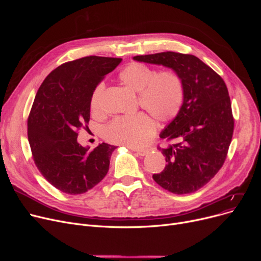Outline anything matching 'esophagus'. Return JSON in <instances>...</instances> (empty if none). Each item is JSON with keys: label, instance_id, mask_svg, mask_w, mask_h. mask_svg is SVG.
Instances as JSON below:
<instances>
[{"label": "esophagus", "instance_id": "34e87169", "mask_svg": "<svg viewBox=\"0 0 261 261\" xmlns=\"http://www.w3.org/2000/svg\"><path fill=\"white\" fill-rule=\"evenodd\" d=\"M130 149L132 151L138 153L140 156H145L150 151V149H136V148H130Z\"/></svg>", "mask_w": 261, "mask_h": 261}]
</instances>
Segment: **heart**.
Listing matches in <instances>:
<instances>
[{
	"label": "heart",
	"mask_w": 261,
	"mask_h": 261,
	"mask_svg": "<svg viewBox=\"0 0 261 261\" xmlns=\"http://www.w3.org/2000/svg\"><path fill=\"white\" fill-rule=\"evenodd\" d=\"M118 78L129 90L139 93V105L158 122H169L179 114L184 100V88L181 78L174 72L158 73L144 63L133 62L122 68ZM102 92V84L93 92L91 110L94 114L101 111ZM151 118L143 112L116 117L105 127L103 138L130 148L142 147L155 132V122Z\"/></svg>",
	"instance_id": "obj_1"
}]
</instances>
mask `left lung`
I'll return each instance as SVG.
<instances>
[{"instance_id":"left-lung-1","label":"left lung","mask_w":261,"mask_h":261,"mask_svg":"<svg viewBox=\"0 0 261 261\" xmlns=\"http://www.w3.org/2000/svg\"><path fill=\"white\" fill-rule=\"evenodd\" d=\"M133 59L169 67L182 80L180 112L160 134L173 144L158 148L167 164L152 177L172 194L195 193L220 170L232 138L234 118L225 82L194 55L164 51Z\"/></svg>"}]
</instances>
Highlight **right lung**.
Listing matches in <instances>:
<instances>
[{"mask_svg":"<svg viewBox=\"0 0 261 261\" xmlns=\"http://www.w3.org/2000/svg\"><path fill=\"white\" fill-rule=\"evenodd\" d=\"M120 62L89 56L63 63L37 92L27 121L30 146L39 171L62 193L84 194L108 173L117 147L102 143L90 151L77 136L79 129L88 127L94 90Z\"/></svg>","mask_w":261,"mask_h":261,"instance_id":"obj_1","label":"right lung"}]
</instances>
